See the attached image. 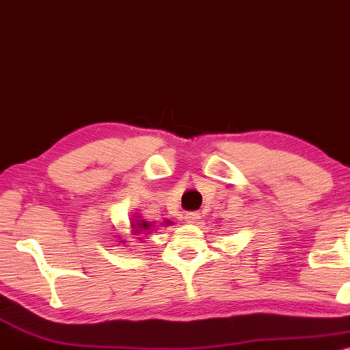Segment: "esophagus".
<instances>
[{
    "label": "esophagus",
    "instance_id": "obj_1",
    "mask_svg": "<svg viewBox=\"0 0 350 350\" xmlns=\"http://www.w3.org/2000/svg\"><path fill=\"white\" fill-rule=\"evenodd\" d=\"M200 219V213L198 211H188V213L185 215V221L190 223V225H193V223H196Z\"/></svg>",
    "mask_w": 350,
    "mask_h": 350
}]
</instances>
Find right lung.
<instances>
[{
	"label": "right lung",
	"mask_w": 350,
	"mask_h": 350,
	"mask_svg": "<svg viewBox=\"0 0 350 350\" xmlns=\"http://www.w3.org/2000/svg\"><path fill=\"white\" fill-rule=\"evenodd\" d=\"M132 228H133V233L147 234V231L150 230L152 225L148 221H145V219H142L140 217H137V218L132 219Z\"/></svg>",
	"instance_id": "add662e5"
}]
</instances>
